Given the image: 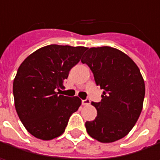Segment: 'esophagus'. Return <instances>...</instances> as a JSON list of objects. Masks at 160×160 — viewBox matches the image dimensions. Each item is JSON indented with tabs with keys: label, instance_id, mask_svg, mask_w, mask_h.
Masks as SVG:
<instances>
[{
	"label": "esophagus",
	"instance_id": "obj_1",
	"mask_svg": "<svg viewBox=\"0 0 160 160\" xmlns=\"http://www.w3.org/2000/svg\"><path fill=\"white\" fill-rule=\"evenodd\" d=\"M81 103H82V105H83V106H88V105H90L91 101H90L89 99H85V100H82V101H81Z\"/></svg>",
	"mask_w": 160,
	"mask_h": 160
}]
</instances>
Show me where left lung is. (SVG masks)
I'll list each match as a JSON object with an SVG mask.
<instances>
[{
	"label": "left lung",
	"mask_w": 160,
	"mask_h": 160,
	"mask_svg": "<svg viewBox=\"0 0 160 160\" xmlns=\"http://www.w3.org/2000/svg\"><path fill=\"white\" fill-rule=\"evenodd\" d=\"M81 62L89 66L104 90L101 102L92 103L97 117L86 121L88 134L101 143L125 137L143 109L145 87L139 68L126 53L109 46L88 48Z\"/></svg>",
	"instance_id": "8db88e82"
}]
</instances>
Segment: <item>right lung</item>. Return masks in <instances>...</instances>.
<instances>
[{
  "label": "right lung",
  "instance_id": "right-lung-1",
  "mask_svg": "<svg viewBox=\"0 0 160 160\" xmlns=\"http://www.w3.org/2000/svg\"><path fill=\"white\" fill-rule=\"evenodd\" d=\"M83 46L51 44L29 54L18 68L13 83L16 110L27 131L52 140L66 130L81 105L78 96L60 94L70 69L80 62Z\"/></svg>",
  "mask_w": 160,
  "mask_h": 160
}]
</instances>
